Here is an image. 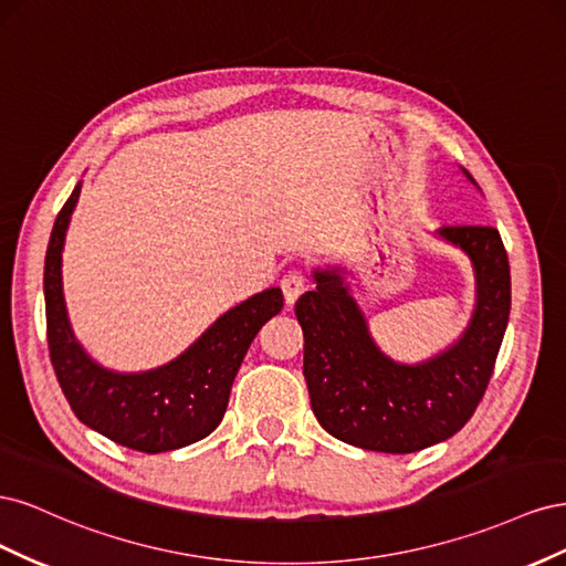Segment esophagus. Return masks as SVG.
Listing matches in <instances>:
<instances>
[{
  "instance_id": "obj_1",
  "label": "esophagus",
  "mask_w": 566,
  "mask_h": 566,
  "mask_svg": "<svg viewBox=\"0 0 566 566\" xmlns=\"http://www.w3.org/2000/svg\"><path fill=\"white\" fill-rule=\"evenodd\" d=\"M306 287V281L300 271H287L285 276L281 279V290H283V297H285V304L293 306L297 302V297L304 293Z\"/></svg>"
}]
</instances>
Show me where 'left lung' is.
Segmentation results:
<instances>
[{
	"instance_id": "left-lung-1",
	"label": "left lung",
	"mask_w": 566,
	"mask_h": 566,
	"mask_svg": "<svg viewBox=\"0 0 566 566\" xmlns=\"http://www.w3.org/2000/svg\"><path fill=\"white\" fill-rule=\"evenodd\" d=\"M462 175L476 186L470 172ZM434 235L470 260L474 310L453 345L420 364L397 361L378 347L345 266L314 269L316 287L295 304L314 416L325 432L352 447L416 453L447 441L472 418L491 380L510 318V264L501 233L443 227Z\"/></svg>"
}]
</instances>
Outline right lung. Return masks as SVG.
<instances>
[{
	"instance_id": "obj_1",
	"label": "right lung",
	"mask_w": 566,
	"mask_h": 566,
	"mask_svg": "<svg viewBox=\"0 0 566 566\" xmlns=\"http://www.w3.org/2000/svg\"><path fill=\"white\" fill-rule=\"evenodd\" d=\"M80 188L54 221L44 260L46 339L59 385L84 424L127 449L163 453L196 443L224 418L231 385L254 335L283 310L281 287L235 304L165 366L142 373L101 366L77 342L63 297V245Z\"/></svg>"
}]
</instances>
